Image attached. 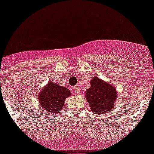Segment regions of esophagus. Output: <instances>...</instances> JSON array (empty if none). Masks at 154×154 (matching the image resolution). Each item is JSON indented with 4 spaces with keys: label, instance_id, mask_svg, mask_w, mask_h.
I'll use <instances>...</instances> for the list:
<instances>
[{
    "label": "esophagus",
    "instance_id": "1",
    "mask_svg": "<svg viewBox=\"0 0 154 154\" xmlns=\"http://www.w3.org/2000/svg\"><path fill=\"white\" fill-rule=\"evenodd\" d=\"M73 90H74L75 92H76V93H79V92H80L79 88V87H77V86L73 87Z\"/></svg>",
    "mask_w": 154,
    "mask_h": 154
}]
</instances>
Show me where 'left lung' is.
Segmentation results:
<instances>
[{"instance_id": "obj_1", "label": "left lung", "mask_w": 154, "mask_h": 154, "mask_svg": "<svg viewBox=\"0 0 154 154\" xmlns=\"http://www.w3.org/2000/svg\"><path fill=\"white\" fill-rule=\"evenodd\" d=\"M90 84V88L85 91V98L91 111L98 115L111 112L117 99L115 87L96 76L92 78Z\"/></svg>"}]
</instances>
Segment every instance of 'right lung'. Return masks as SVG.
Segmentation results:
<instances>
[{
  "instance_id": "right-lung-1",
  "label": "right lung",
  "mask_w": 154,
  "mask_h": 154,
  "mask_svg": "<svg viewBox=\"0 0 154 154\" xmlns=\"http://www.w3.org/2000/svg\"><path fill=\"white\" fill-rule=\"evenodd\" d=\"M71 96L69 89L49 82L38 93V102L43 113L55 116L62 109L65 99Z\"/></svg>"
}]
</instances>
